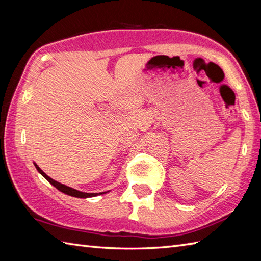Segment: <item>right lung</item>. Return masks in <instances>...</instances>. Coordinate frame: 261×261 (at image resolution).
<instances>
[{
	"mask_svg": "<svg viewBox=\"0 0 261 261\" xmlns=\"http://www.w3.org/2000/svg\"><path fill=\"white\" fill-rule=\"evenodd\" d=\"M35 166H36V168H37V170L39 171V173H40L43 177H45V178L50 182V184H53L55 187L57 188V190H59L60 192H63V193H65V194H67V195H70V196H74V197H80V198H86V197H93V196H96V195H98L97 193H83V192H80V191H76V190H74V188H70V187H68V186H66V185H63V184H60V182H58V181H56V180H54L53 178H50V177L49 176H47L45 173H43V171L38 167V166L35 164ZM99 194H104V193H99Z\"/></svg>",
	"mask_w": 261,
	"mask_h": 261,
	"instance_id": "add662e5",
	"label": "right lung"
}]
</instances>
